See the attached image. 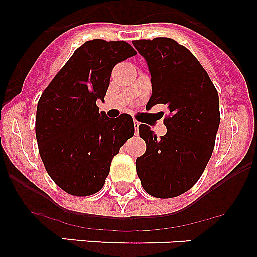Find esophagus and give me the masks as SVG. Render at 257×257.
I'll use <instances>...</instances> for the list:
<instances>
[{"label": "esophagus", "mask_w": 257, "mask_h": 257, "mask_svg": "<svg viewBox=\"0 0 257 257\" xmlns=\"http://www.w3.org/2000/svg\"><path fill=\"white\" fill-rule=\"evenodd\" d=\"M134 126H135V134H138V131H139L140 123L138 121H134Z\"/></svg>", "instance_id": "34e87169"}]
</instances>
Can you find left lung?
Wrapping results in <instances>:
<instances>
[{
    "label": "left lung",
    "instance_id": "obj_1",
    "mask_svg": "<svg viewBox=\"0 0 257 257\" xmlns=\"http://www.w3.org/2000/svg\"><path fill=\"white\" fill-rule=\"evenodd\" d=\"M151 73L152 96L147 109L166 104L167 133L161 139L147 124L139 135L147 151L136 158L145 192L172 198L198 181L211 158L220 124L219 95L196 56L172 38L133 41Z\"/></svg>",
    "mask_w": 257,
    "mask_h": 257
}]
</instances>
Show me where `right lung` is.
Segmentation results:
<instances>
[{
	"mask_svg": "<svg viewBox=\"0 0 257 257\" xmlns=\"http://www.w3.org/2000/svg\"><path fill=\"white\" fill-rule=\"evenodd\" d=\"M136 55L124 41H87L59 70L37 104L36 138L47 174L72 196L104 187L113 157L134 135L128 114L99 112L115 64Z\"/></svg>",
	"mask_w": 257,
	"mask_h": 257,
	"instance_id": "1",
	"label": "right lung"
}]
</instances>
